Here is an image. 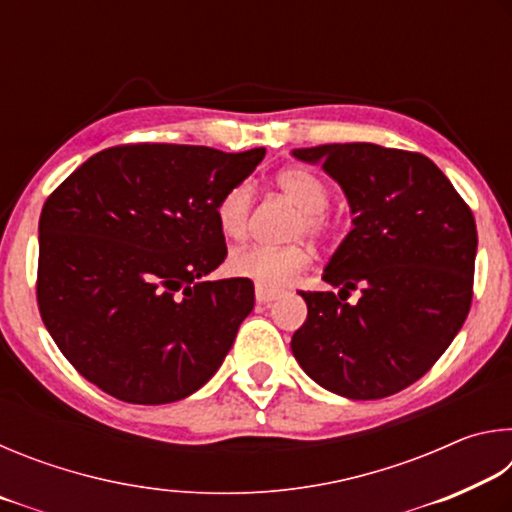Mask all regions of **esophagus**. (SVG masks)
<instances>
[{"instance_id": "esophagus-1", "label": "esophagus", "mask_w": 512, "mask_h": 512, "mask_svg": "<svg viewBox=\"0 0 512 512\" xmlns=\"http://www.w3.org/2000/svg\"><path fill=\"white\" fill-rule=\"evenodd\" d=\"M282 291L280 289H268V287H255V298L257 302H262V305H266V302H273L275 298H280Z\"/></svg>"}]
</instances>
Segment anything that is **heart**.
<instances>
[{"mask_svg": "<svg viewBox=\"0 0 512 512\" xmlns=\"http://www.w3.org/2000/svg\"><path fill=\"white\" fill-rule=\"evenodd\" d=\"M280 192L298 207L296 223H293L291 237L309 235L323 239L332 230V219L327 214L329 187L318 173L293 167L277 173L275 178ZM253 185L248 180L232 185L214 207L216 225L225 239H244L248 232L250 210H253ZM314 262V250L307 244L289 246H246L239 248L228 259V271L237 277L257 282L259 287L277 289L291 282L298 273L305 271Z\"/></svg>", "mask_w": 512, "mask_h": 512, "instance_id": "b5f03b06", "label": "heart"}]
</instances>
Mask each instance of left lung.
<instances>
[{
    "instance_id": "8db88e82",
    "label": "left lung",
    "mask_w": 512,
    "mask_h": 512,
    "mask_svg": "<svg viewBox=\"0 0 512 512\" xmlns=\"http://www.w3.org/2000/svg\"><path fill=\"white\" fill-rule=\"evenodd\" d=\"M293 155L320 162L354 214L323 275L341 287L339 296L300 291L307 320L291 339L293 357L320 386L350 400L400 393L431 370L470 314V205L422 153L352 142ZM354 288L362 298L350 306L344 299Z\"/></svg>"
}]
</instances>
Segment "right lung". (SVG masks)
<instances>
[{"label": "right lung", "instance_id": "right-lung-1", "mask_svg": "<svg viewBox=\"0 0 512 512\" xmlns=\"http://www.w3.org/2000/svg\"><path fill=\"white\" fill-rule=\"evenodd\" d=\"M264 153L110 146L49 194L38 309L58 350L103 393L169 404L219 370L255 287L246 277L201 280L228 255L214 207Z\"/></svg>", "mask_w": 512, "mask_h": 512}]
</instances>
